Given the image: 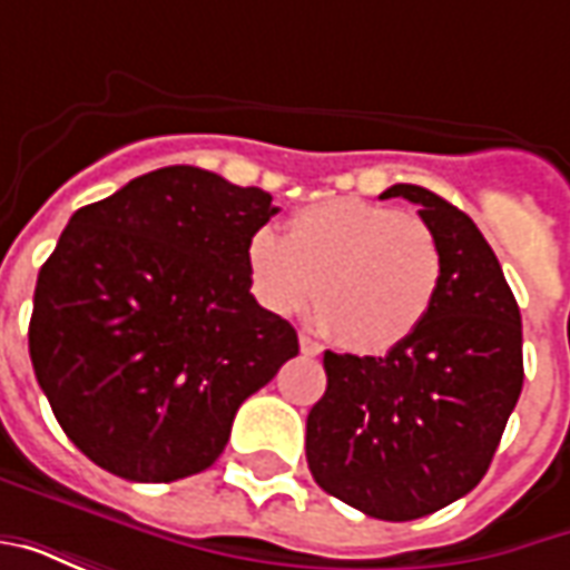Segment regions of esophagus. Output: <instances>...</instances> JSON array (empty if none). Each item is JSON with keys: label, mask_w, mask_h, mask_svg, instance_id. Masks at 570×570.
I'll use <instances>...</instances> for the list:
<instances>
[{"label": "esophagus", "mask_w": 570, "mask_h": 570, "mask_svg": "<svg viewBox=\"0 0 570 570\" xmlns=\"http://www.w3.org/2000/svg\"><path fill=\"white\" fill-rule=\"evenodd\" d=\"M298 347H302V354H305V357H317V354L323 351L321 342H314L311 335H298Z\"/></svg>", "instance_id": "obj_1"}]
</instances>
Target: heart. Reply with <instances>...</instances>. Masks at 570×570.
Segmentation results:
<instances>
[{
  "instance_id": "b5f03b06",
  "label": "heart",
  "mask_w": 570,
  "mask_h": 570,
  "mask_svg": "<svg viewBox=\"0 0 570 570\" xmlns=\"http://www.w3.org/2000/svg\"><path fill=\"white\" fill-rule=\"evenodd\" d=\"M247 272L272 314L293 317L314 302L342 345L387 351L428 321L442 284V247L419 216L333 198L293 213L286 237L253 232Z\"/></svg>"
}]
</instances>
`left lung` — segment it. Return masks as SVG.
Here are the masks:
<instances>
[{
	"label": "left lung",
	"instance_id": "1",
	"mask_svg": "<svg viewBox=\"0 0 570 570\" xmlns=\"http://www.w3.org/2000/svg\"><path fill=\"white\" fill-rule=\"evenodd\" d=\"M382 198L419 204L442 247L428 321L384 357L323 354L326 394L308 412L314 482L360 513L409 522L485 476L522 394V317L476 223L421 186Z\"/></svg>",
	"mask_w": 570,
	"mask_h": 570
}]
</instances>
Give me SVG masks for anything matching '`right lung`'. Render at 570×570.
Listing matches in <instances>:
<instances>
[{"mask_svg": "<svg viewBox=\"0 0 570 570\" xmlns=\"http://www.w3.org/2000/svg\"><path fill=\"white\" fill-rule=\"evenodd\" d=\"M274 213L268 191L186 164L72 213L36 281L30 360L94 464L130 482L207 470L296 357V330L249 293L247 240Z\"/></svg>", "mask_w": 570, "mask_h": 570, "instance_id": "obj_1", "label": "right lung"}]
</instances>
